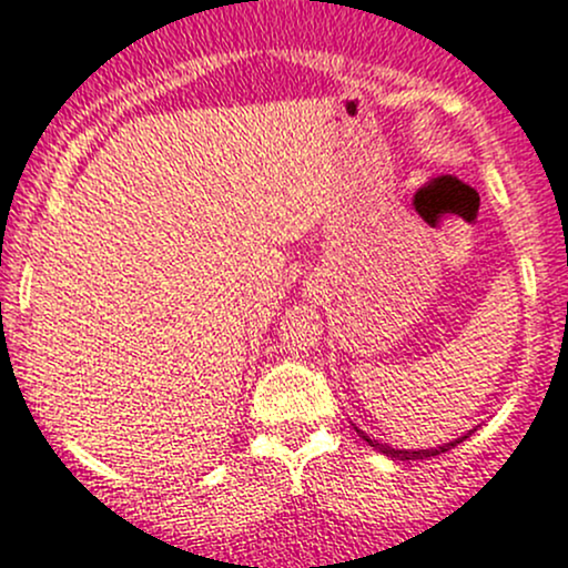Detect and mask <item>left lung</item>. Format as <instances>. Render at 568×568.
I'll use <instances>...</instances> for the list:
<instances>
[{"label": "left lung", "instance_id": "obj_1", "mask_svg": "<svg viewBox=\"0 0 568 568\" xmlns=\"http://www.w3.org/2000/svg\"><path fill=\"white\" fill-rule=\"evenodd\" d=\"M356 433H359V438L367 440V444L373 446V449H378L381 455H386V457H394V459H425V457L444 455V452L455 449V446L459 444V440H463V438H468V435H463V438H457V440H449V444H444V446H435V449H419V452H414V449H392V446H386V444H378V440H373V438H369L367 433H362V429H356Z\"/></svg>", "mask_w": 568, "mask_h": 568}]
</instances>
